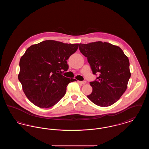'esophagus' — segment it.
<instances>
[{"label": "esophagus", "mask_w": 149, "mask_h": 149, "mask_svg": "<svg viewBox=\"0 0 149 149\" xmlns=\"http://www.w3.org/2000/svg\"><path fill=\"white\" fill-rule=\"evenodd\" d=\"M79 83L80 84H82V85H84L86 83V81H79Z\"/></svg>", "instance_id": "34e87169"}]
</instances>
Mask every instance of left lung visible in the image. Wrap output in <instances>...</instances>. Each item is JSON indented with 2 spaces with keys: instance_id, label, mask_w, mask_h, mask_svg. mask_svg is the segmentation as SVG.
I'll return each mask as SVG.
<instances>
[{
  "instance_id": "left-lung-1",
  "label": "left lung",
  "mask_w": 149,
  "mask_h": 149,
  "mask_svg": "<svg viewBox=\"0 0 149 149\" xmlns=\"http://www.w3.org/2000/svg\"><path fill=\"white\" fill-rule=\"evenodd\" d=\"M79 49L87 57L93 73L99 74L98 80L90 83L92 92L87 97L98 106L112 105L127 88L131 77L127 56L120 47L102 41L80 43Z\"/></svg>"
}]
</instances>
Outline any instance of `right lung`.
Masks as SVG:
<instances>
[{
    "label": "right lung",
    "mask_w": 149,
    "mask_h": 149,
    "mask_svg": "<svg viewBox=\"0 0 149 149\" xmlns=\"http://www.w3.org/2000/svg\"><path fill=\"white\" fill-rule=\"evenodd\" d=\"M79 43L46 40L29 47L19 61L18 79L27 98L36 106L55 105L66 93L68 84L77 81L60 73L69 68L67 60Z\"/></svg>",
    "instance_id": "right-lung-1"
}]
</instances>
